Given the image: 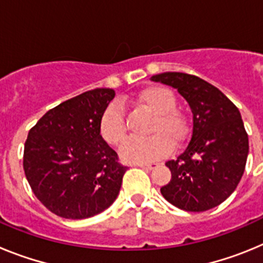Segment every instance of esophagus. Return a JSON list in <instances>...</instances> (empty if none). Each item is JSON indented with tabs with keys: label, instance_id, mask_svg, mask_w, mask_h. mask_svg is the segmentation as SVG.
<instances>
[{
	"label": "esophagus",
	"instance_id": "esophagus-1",
	"mask_svg": "<svg viewBox=\"0 0 263 263\" xmlns=\"http://www.w3.org/2000/svg\"><path fill=\"white\" fill-rule=\"evenodd\" d=\"M137 166L142 167V168L152 170V168H154L155 166H157V163H138V164H137Z\"/></svg>",
	"mask_w": 263,
	"mask_h": 263
}]
</instances>
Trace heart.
Masks as SVG:
<instances>
[{
    "mask_svg": "<svg viewBox=\"0 0 263 263\" xmlns=\"http://www.w3.org/2000/svg\"><path fill=\"white\" fill-rule=\"evenodd\" d=\"M138 104L154 115L147 138H129L120 148V155L129 163H147L163 157L187 136V120L178 110L173 90L164 87H150L138 96ZM100 136L111 146L120 145L126 136L124 109L120 104H109L99 121Z\"/></svg>",
    "mask_w": 263,
    "mask_h": 263,
    "instance_id": "heart-1",
    "label": "heart"
}]
</instances>
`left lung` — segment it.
<instances>
[{
    "instance_id": "left-lung-1",
    "label": "left lung",
    "mask_w": 263,
    "mask_h": 263,
    "mask_svg": "<svg viewBox=\"0 0 263 263\" xmlns=\"http://www.w3.org/2000/svg\"><path fill=\"white\" fill-rule=\"evenodd\" d=\"M152 80L178 89L192 111L190 143L176 159L166 162L171 180L160 194L188 212L220 205L240 183L249 154L240 110L221 90L197 76L163 72Z\"/></svg>"
}]
</instances>
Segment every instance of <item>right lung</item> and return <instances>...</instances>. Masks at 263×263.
Wrapping results in <instances>:
<instances>
[{
	"instance_id": "obj_1",
	"label": "right lung",
	"mask_w": 263,
	"mask_h": 263,
	"mask_svg": "<svg viewBox=\"0 0 263 263\" xmlns=\"http://www.w3.org/2000/svg\"><path fill=\"white\" fill-rule=\"evenodd\" d=\"M115 96L110 88L88 90L50 109L30 129L25 175L38 200L57 216L92 217L117 199L127 167L99 132Z\"/></svg>"
}]
</instances>
